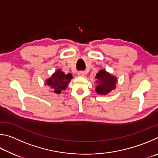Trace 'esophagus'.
<instances>
[{
    "instance_id": "1",
    "label": "esophagus",
    "mask_w": 158,
    "mask_h": 158,
    "mask_svg": "<svg viewBox=\"0 0 158 158\" xmlns=\"http://www.w3.org/2000/svg\"><path fill=\"white\" fill-rule=\"evenodd\" d=\"M78 75L80 76V77H84V71L78 72Z\"/></svg>"
}]
</instances>
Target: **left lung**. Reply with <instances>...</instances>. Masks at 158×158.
Listing matches in <instances>:
<instances>
[{"label":"left lung","mask_w":158,"mask_h":158,"mask_svg":"<svg viewBox=\"0 0 158 158\" xmlns=\"http://www.w3.org/2000/svg\"><path fill=\"white\" fill-rule=\"evenodd\" d=\"M95 79H97L96 82L98 84L95 89V91L98 94H107L108 93L111 91V90L116 88V78L105 70L102 69L98 74H96Z\"/></svg>","instance_id":"left-lung-1"}]
</instances>
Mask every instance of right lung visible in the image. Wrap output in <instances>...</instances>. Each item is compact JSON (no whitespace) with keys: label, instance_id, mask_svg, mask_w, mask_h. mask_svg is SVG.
<instances>
[{"label":"right lung","instance_id":"1","mask_svg":"<svg viewBox=\"0 0 158 158\" xmlns=\"http://www.w3.org/2000/svg\"><path fill=\"white\" fill-rule=\"evenodd\" d=\"M73 78L71 74H66L61 72L60 69L56 71V73L52 74L51 78L48 79L46 81L47 85L52 89L53 92L58 94H60L61 91L66 89L68 86V83L70 81L71 79Z\"/></svg>","mask_w":158,"mask_h":158}]
</instances>
